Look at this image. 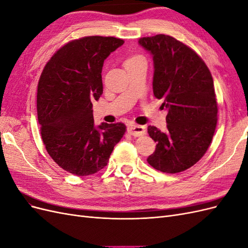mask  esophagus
<instances>
[{"label":"esophagus","mask_w":248,"mask_h":248,"mask_svg":"<svg viewBox=\"0 0 248 248\" xmlns=\"http://www.w3.org/2000/svg\"><path fill=\"white\" fill-rule=\"evenodd\" d=\"M128 132L134 137H140V136H144L146 133V128L144 126H140V125H131L128 127Z\"/></svg>","instance_id":"esophagus-1"}]
</instances>
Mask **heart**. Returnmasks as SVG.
<instances>
[{
	"mask_svg": "<svg viewBox=\"0 0 248 248\" xmlns=\"http://www.w3.org/2000/svg\"><path fill=\"white\" fill-rule=\"evenodd\" d=\"M139 58H140V56H134V57H131L130 59H128V60H132V59H139Z\"/></svg>",
	"mask_w": 248,
	"mask_h": 248,
	"instance_id": "obj_1",
	"label": "heart"
}]
</instances>
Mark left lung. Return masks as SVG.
<instances>
[{
    "label": "left lung",
    "instance_id": "1",
    "mask_svg": "<svg viewBox=\"0 0 248 248\" xmlns=\"http://www.w3.org/2000/svg\"><path fill=\"white\" fill-rule=\"evenodd\" d=\"M139 43L153 56V93L169 110L166 132L148 127L156 149L147 161L176 174L196 164L212 141L218 112L213 78L197 52L174 37L158 34Z\"/></svg>",
    "mask_w": 248,
    "mask_h": 248
}]
</instances>
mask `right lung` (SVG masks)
<instances>
[{"instance_id":"add662e5","label":"right lung","mask_w":248,"mask_h":248,"mask_svg":"<svg viewBox=\"0 0 248 248\" xmlns=\"http://www.w3.org/2000/svg\"><path fill=\"white\" fill-rule=\"evenodd\" d=\"M124 43L115 37L87 36L71 40L44 66L37 88L40 133L60 168L89 176L107 167L125 124L94 125L93 102L103 91L101 71L110 52Z\"/></svg>"}]
</instances>
